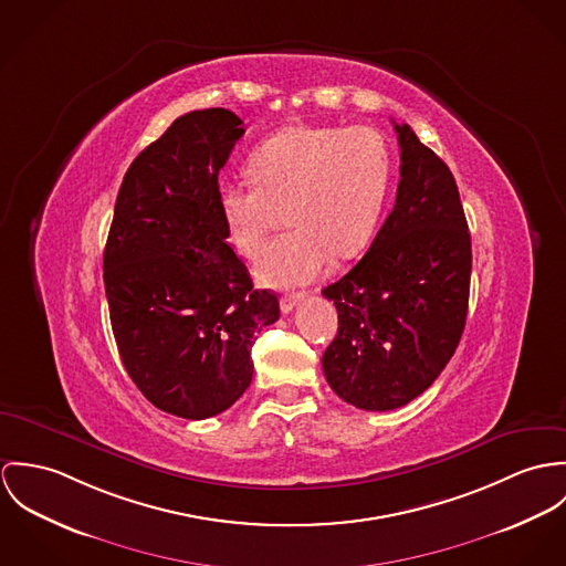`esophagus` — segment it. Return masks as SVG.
<instances>
[{
	"label": "esophagus",
	"mask_w": 566,
	"mask_h": 566,
	"mask_svg": "<svg viewBox=\"0 0 566 566\" xmlns=\"http://www.w3.org/2000/svg\"><path fill=\"white\" fill-rule=\"evenodd\" d=\"M302 300H304V293H286V295H282V300H280V308H282V313H291V311H293Z\"/></svg>",
	"instance_id": "esophagus-1"
}]
</instances>
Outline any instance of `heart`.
<instances>
[{"label": "heart", "mask_w": 566, "mask_h": 566, "mask_svg": "<svg viewBox=\"0 0 566 566\" xmlns=\"http://www.w3.org/2000/svg\"><path fill=\"white\" fill-rule=\"evenodd\" d=\"M253 182H226L219 206L234 245L255 258L289 219L293 228L258 262L271 286L306 284L332 252L352 258L376 234L390 154L371 127L289 126L253 149Z\"/></svg>", "instance_id": "heart-1"}]
</instances>
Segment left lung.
I'll return each instance as SVG.
<instances>
[{
    "instance_id": "1",
    "label": "left lung",
    "mask_w": 566,
    "mask_h": 566,
    "mask_svg": "<svg viewBox=\"0 0 566 566\" xmlns=\"http://www.w3.org/2000/svg\"><path fill=\"white\" fill-rule=\"evenodd\" d=\"M395 132V206L363 260L323 289L338 313L321 360L325 379L347 403L377 412L406 406L440 376L460 343L471 284L455 180L408 124Z\"/></svg>"
}]
</instances>
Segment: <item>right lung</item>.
<instances>
[{
  "label": "right lung",
  "instance_id": "right-lung-1",
  "mask_svg": "<svg viewBox=\"0 0 566 566\" xmlns=\"http://www.w3.org/2000/svg\"><path fill=\"white\" fill-rule=\"evenodd\" d=\"M243 134L226 108L178 117L129 165L104 252L127 376L158 410L192 421L248 390L255 334L280 316L226 243L219 171Z\"/></svg>",
  "mask_w": 566,
  "mask_h": 566
}]
</instances>
